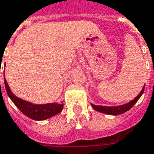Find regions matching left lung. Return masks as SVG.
Returning a JSON list of instances; mask_svg holds the SVG:
<instances>
[{
  "label": "left lung",
  "instance_id": "left-lung-1",
  "mask_svg": "<svg viewBox=\"0 0 154 154\" xmlns=\"http://www.w3.org/2000/svg\"><path fill=\"white\" fill-rule=\"evenodd\" d=\"M145 85L143 86V89L141 90L140 93L134 98L132 101H130L128 103L126 104H123V105H119V106H112V107H107V106H97V105H94V104H91L92 107H93V109L97 112H103V113H105V114L108 115H119L122 114V113H124L127 111L130 110L133 106L137 103L138 99L140 98V97L142 96V94L143 93V91H144Z\"/></svg>",
  "mask_w": 154,
  "mask_h": 154
}]
</instances>
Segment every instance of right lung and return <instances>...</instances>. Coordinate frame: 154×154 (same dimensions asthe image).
I'll list each match as a JSON object with an SVG mask.
<instances>
[{
	"instance_id": "add662e5",
	"label": "right lung",
	"mask_w": 154,
	"mask_h": 154,
	"mask_svg": "<svg viewBox=\"0 0 154 154\" xmlns=\"http://www.w3.org/2000/svg\"><path fill=\"white\" fill-rule=\"evenodd\" d=\"M5 88L6 92L9 96L11 100L14 103L19 110L26 117L32 118L36 121H42L46 120L47 118H50L55 115L58 114L61 112L63 108V104H59L57 103H47V104H34L29 103L27 101L22 100L17 96H15L10 89L8 83L6 82V78H4Z\"/></svg>"
}]
</instances>
